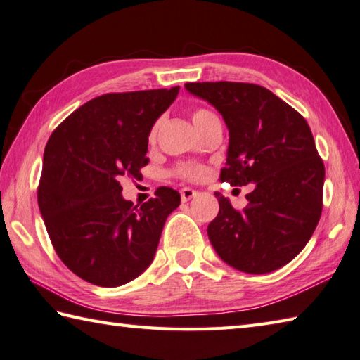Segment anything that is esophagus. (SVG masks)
<instances>
[{"label": "esophagus", "mask_w": 360, "mask_h": 360, "mask_svg": "<svg viewBox=\"0 0 360 360\" xmlns=\"http://www.w3.org/2000/svg\"><path fill=\"white\" fill-rule=\"evenodd\" d=\"M196 195H198V192H196V190H193V188H190V187H184V188L181 190V198H182V201L192 200V198H195Z\"/></svg>", "instance_id": "obj_1"}]
</instances>
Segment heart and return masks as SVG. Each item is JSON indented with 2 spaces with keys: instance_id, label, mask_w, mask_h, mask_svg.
Here are the masks:
<instances>
[{
  "instance_id": "obj_1",
  "label": "heart",
  "mask_w": 360,
  "mask_h": 360,
  "mask_svg": "<svg viewBox=\"0 0 360 360\" xmlns=\"http://www.w3.org/2000/svg\"><path fill=\"white\" fill-rule=\"evenodd\" d=\"M217 118L212 112L207 110V109H195L192 112V122L195 124L196 131H198L201 126L206 124L210 120ZM156 134H158V123L153 126L151 131H150V142H154L156 140ZM176 174L181 176V178H184L187 181H198L201 179L204 174H206V170H204V167L201 165H193V164H186V165H181L178 167V170H176Z\"/></svg>"
}]
</instances>
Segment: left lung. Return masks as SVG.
Here are the masks:
<instances>
[{"mask_svg":"<svg viewBox=\"0 0 360 360\" xmlns=\"http://www.w3.org/2000/svg\"><path fill=\"white\" fill-rule=\"evenodd\" d=\"M186 89L220 112L229 129L220 181L248 186V206L237 210L218 192L209 240L228 265L251 274L281 269L297 257L319 224L325 165L307 122L262 86L187 82Z\"/></svg>","mask_w":360,"mask_h":360,"instance_id":"obj_1","label":"left lung"}]
</instances>
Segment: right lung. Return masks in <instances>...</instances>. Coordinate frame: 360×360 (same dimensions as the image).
Listing matches in <instances>:
<instances>
[{
	"instance_id": "1",
	"label": "right lung",
	"mask_w": 360,
	"mask_h": 360,
	"mask_svg": "<svg viewBox=\"0 0 360 360\" xmlns=\"http://www.w3.org/2000/svg\"><path fill=\"white\" fill-rule=\"evenodd\" d=\"M179 87L105 94L82 104L49 137L37 201L56 252L76 276L118 287L142 274L156 255L167 217L181 195L159 187L134 206L120 178H137L148 136Z\"/></svg>"
}]
</instances>
